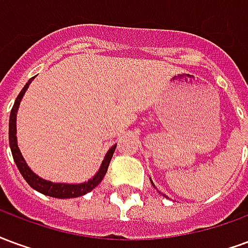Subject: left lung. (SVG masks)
Segmentation results:
<instances>
[{
  "label": "left lung",
  "mask_w": 248,
  "mask_h": 248,
  "mask_svg": "<svg viewBox=\"0 0 248 248\" xmlns=\"http://www.w3.org/2000/svg\"><path fill=\"white\" fill-rule=\"evenodd\" d=\"M150 182H151V185H153V186H154V188H156L155 185H154V183H153V181H151V178H150ZM162 195H163V194H162Z\"/></svg>",
  "instance_id": "left-lung-1"
}]
</instances>
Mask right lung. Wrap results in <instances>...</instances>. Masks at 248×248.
I'll return each instance as SVG.
<instances>
[{
    "label": "right lung",
    "mask_w": 248,
    "mask_h": 248,
    "mask_svg": "<svg viewBox=\"0 0 248 248\" xmlns=\"http://www.w3.org/2000/svg\"><path fill=\"white\" fill-rule=\"evenodd\" d=\"M34 79L30 78L28 83L25 85L24 89L21 90V93L18 94V97L16 98V102L13 105V108L10 111V118H9V143H10V150H12V154H13V159L16 162V165L18 167L19 172L22 174V177L25 178V181L29 183L30 187H33L35 191L41 192L44 195H49V197L53 198H60V199H66V198H78L85 195L87 192H90L93 188L102 182L105 174L108 171V163L113 158L114 151H115V146H111L108 151L106 153V155L103 158L102 163H101V167L95 174L94 177L90 178L89 181L82 183H56L51 182V181H46L44 178H41L40 175H37L34 171H31V169L28 166V163L24 159V156L21 154V150H19L18 143H17V111H18L19 103L24 98L25 93L28 90V87L31 83V81Z\"/></svg>",
    "instance_id": "add662e5"
}]
</instances>
